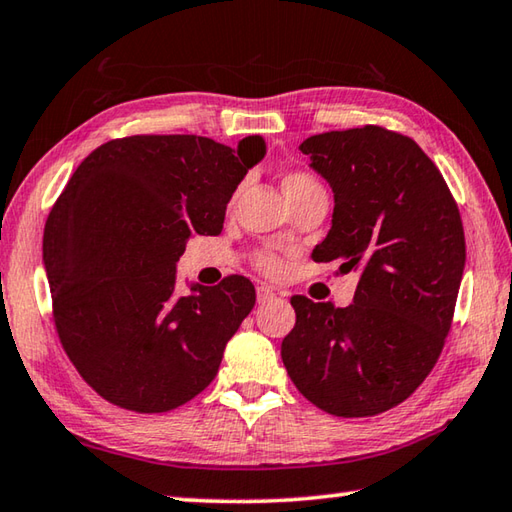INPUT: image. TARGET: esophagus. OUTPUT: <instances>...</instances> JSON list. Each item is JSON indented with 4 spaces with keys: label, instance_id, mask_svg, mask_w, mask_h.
<instances>
[{
    "label": "esophagus",
    "instance_id": "obj_1",
    "mask_svg": "<svg viewBox=\"0 0 512 512\" xmlns=\"http://www.w3.org/2000/svg\"><path fill=\"white\" fill-rule=\"evenodd\" d=\"M277 297V293L270 286H257V302L259 304H266V302H273Z\"/></svg>",
    "mask_w": 512,
    "mask_h": 512
}]
</instances>
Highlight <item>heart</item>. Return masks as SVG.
Returning <instances> with one entry per match:
<instances>
[{"instance_id":"heart-1","label":"heart","mask_w":512,"mask_h":512,"mask_svg":"<svg viewBox=\"0 0 512 512\" xmlns=\"http://www.w3.org/2000/svg\"><path fill=\"white\" fill-rule=\"evenodd\" d=\"M319 186L322 184H319L313 175L302 173V170H293V173H286L282 177V188L290 202L297 199L299 195L308 193V190L319 188ZM257 266H259V270H264V273H268V275H277L279 270H282V259H279L273 250H262V253L257 255Z\"/></svg>"}]
</instances>
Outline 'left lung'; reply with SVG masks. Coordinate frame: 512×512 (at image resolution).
Wrapping results in <instances>:
<instances>
[{
  "instance_id": "left-lung-1",
  "label": "left lung",
  "mask_w": 512,
  "mask_h": 512,
  "mask_svg": "<svg viewBox=\"0 0 512 512\" xmlns=\"http://www.w3.org/2000/svg\"><path fill=\"white\" fill-rule=\"evenodd\" d=\"M333 188V226L315 262L357 270L353 304L295 295L282 359L308 402L337 417L402 404L433 370L453 324L466 264L462 217L439 168L382 126L308 137L299 146Z\"/></svg>"
}]
</instances>
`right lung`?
<instances>
[{"mask_svg":"<svg viewBox=\"0 0 512 512\" xmlns=\"http://www.w3.org/2000/svg\"><path fill=\"white\" fill-rule=\"evenodd\" d=\"M266 155L259 135L230 148L197 135H133L95 148L55 202L44 268L59 342L90 388L119 408L166 413L213 382L255 306L230 275L175 293L193 235H219L226 204Z\"/></svg>","mask_w":512,"mask_h":512,"instance_id":"right-lung-1","label":"right lung"}]
</instances>
